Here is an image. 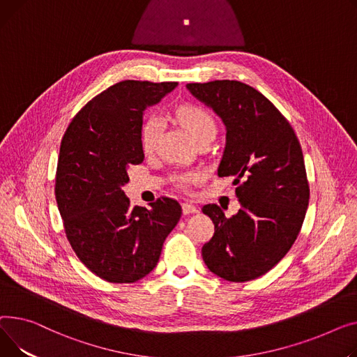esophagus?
I'll list each match as a JSON object with an SVG mask.
<instances>
[{
    "instance_id": "34e87169",
    "label": "esophagus",
    "mask_w": 357,
    "mask_h": 357,
    "mask_svg": "<svg viewBox=\"0 0 357 357\" xmlns=\"http://www.w3.org/2000/svg\"><path fill=\"white\" fill-rule=\"evenodd\" d=\"M181 208H183V213L184 215H192V213H197L199 212V207L192 204V203H183Z\"/></svg>"
}]
</instances>
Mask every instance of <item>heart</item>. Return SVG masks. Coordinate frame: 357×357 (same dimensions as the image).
I'll return each instance as SVG.
<instances>
[{"instance_id":"heart-1","label":"heart","mask_w":357,"mask_h":357,"mask_svg":"<svg viewBox=\"0 0 357 357\" xmlns=\"http://www.w3.org/2000/svg\"><path fill=\"white\" fill-rule=\"evenodd\" d=\"M176 116L195 141L208 135H216V122L212 118V115L207 111H204L203 108L195 107V105H187V107H181L177 109ZM161 128H162V119L157 115L150 116L142 123L139 139H141L142 150L145 153L151 151L155 146ZM192 178H195L193 174L184 176L180 178V181L187 183Z\"/></svg>"}]
</instances>
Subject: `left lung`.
Segmentation results:
<instances>
[{"label": "left lung", "instance_id": "left-lung-1", "mask_svg": "<svg viewBox=\"0 0 357 357\" xmlns=\"http://www.w3.org/2000/svg\"><path fill=\"white\" fill-rule=\"evenodd\" d=\"M226 127L219 177L234 176L241 208L226 218L218 204L202 211L215 235L202 248L218 277L245 282L274 268L296 242L310 199L300 141L282 114L261 92L238 80L188 83Z\"/></svg>", "mask_w": 357, "mask_h": 357}]
</instances>
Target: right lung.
<instances>
[{
  "label": "right lung",
  "mask_w": 357,
  "mask_h": 357,
  "mask_svg": "<svg viewBox=\"0 0 357 357\" xmlns=\"http://www.w3.org/2000/svg\"><path fill=\"white\" fill-rule=\"evenodd\" d=\"M176 86L119 82L89 100L63 135L54 187L63 226L82 264L108 282L131 284L149 275L180 220L177 200L162 197L150 208H132L122 190L128 167L144 161L145 109Z\"/></svg>",
  "instance_id": "right-lung-1"
}]
</instances>
